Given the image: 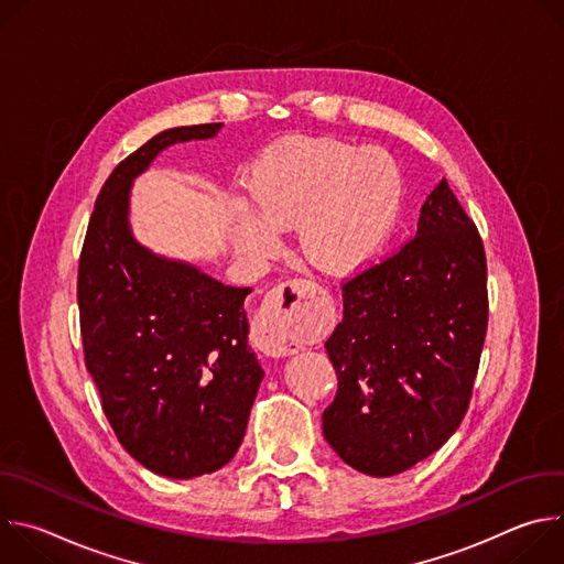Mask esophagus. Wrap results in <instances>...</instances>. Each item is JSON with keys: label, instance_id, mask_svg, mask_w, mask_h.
Masks as SVG:
<instances>
[{"label": "esophagus", "instance_id": "obj_1", "mask_svg": "<svg viewBox=\"0 0 564 564\" xmlns=\"http://www.w3.org/2000/svg\"><path fill=\"white\" fill-rule=\"evenodd\" d=\"M316 290L305 279H290L268 292L259 321L261 348L272 357H288L303 348L301 333L314 318Z\"/></svg>", "mask_w": 564, "mask_h": 564}]
</instances>
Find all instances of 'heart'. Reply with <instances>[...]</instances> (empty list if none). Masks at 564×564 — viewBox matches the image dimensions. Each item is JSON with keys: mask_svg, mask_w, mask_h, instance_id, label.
I'll return each mask as SVG.
<instances>
[{"mask_svg": "<svg viewBox=\"0 0 564 564\" xmlns=\"http://www.w3.org/2000/svg\"><path fill=\"white\" fill-rule=\"evenodd\" d=\"M252 196L261 216L236 212L238 243L268 257L276 227L299 225L310 263L326 272H352L383 246L401 205V174L379 149L335 138L292 135L270 144L252 170Z\"/></svg>", "mask_w": 564, "mask_h": 564, "instance_id": "obj_1", "label": "heart"}]
</instances>
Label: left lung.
<instances>
[{
    "label": "left lung",
    "mask_w": 564,
    "mask_h": 564,
    "mask_svg": "<svg viewBox=\"0 0 564 564\" xmlns=\"http://www.w3.org/2000/svg\"><path fill=\"white\" fill-rule=\"evenodd\" d=\"M341 294L324 437L359 473L397 475L457 431L487 339L485 243L446 178L422 205L417 236L341 281Z\"/></svg>",
    "instance_id": "8db88e82"
}]
</instances>
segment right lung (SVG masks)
<instances>
[{
	"instance_id": "1",
	"label": "right lung",
	"mask_w": 564,
	"mask_h": 564,
	"mask_svg": "<svg viewBox=\"0 0 564 564\" xmlns=\"http://www.w3.org/2000/svg\"><path fill=\"white\" fill-rule=\"evenodd\" d=\"M218 129H167L129 153L98 194L77 265L79 335L102 411L133 459L176 479L225 466L243 442L263 379L243 310L252 288L153 257L133 240L127 207L160 151Z\"/></svg>"
}]
</instances>
